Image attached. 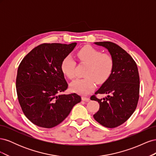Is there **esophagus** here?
I'll return each instance as SVG.
<instances>
[{"label": "esophagus", "mask_w": 156, "mask_h": 156, "mask_svg": "<svg viewBox=\"0 0 156 156\" xmlns=\"http://www.w3.org/2000/svg\"><path fill=\"white\" fill-rule=\"evenodd\" d=\"M82 100L84 101H88L90 100V98L87 97H82Z\"/></svg>", "instance_id": "1"}]
</instances>
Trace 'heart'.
<instances>
[{
  "mask_svg": "<svg viewBox=\"0 0 156 156\" xmlns=\"http://www.w3.org/2000/svg\"><path fill=\"white\" fill-rule=\"evenodd\" d=\"M77 56L81 63L88 65L85 72L86 78L75 80L71 84L72 90L86 95L95 88L96 81L101 84L110 77L115 66V60L111 55L102 52L92 46H85L79 49ZM61 68L69 79L77 76L76 62L71 56L63 59Z\"/></svg>",
  "mask_w": 156,
  "mask_h": 156,
  "instance_id": "1",
  "label": "heart"
}]
</instances>
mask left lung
I'll use <instances>...</instances> for the list:
<instances>
[{
    "mask_svg": "<svg viewBox=\"0 0 156 156\" xmlns=\"http://www.w3.org/2000/svg\"><path fill=\"white\" fill-rule=\"evenodd\" d=\"M108 49L115 60L110 77L90 97L100 103V109L94 115L98 123L108 128H114L129 119L139 98L140 81L137 66L133 58L119 45L111 41L94 43ZM106 93L108 96L98 99L96 94Z\"/></svg>",
    "mask_w": 156,
    "mask_h": 156,
    "instance_id": "8db88e82",
    "label": "left lung"
}]
</instances>
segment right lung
<instances>
[{
    "instance_id": "obj_1",
    "label": "right lung",
    "mask_w": 156,
    "mask_h": 156,
    "mask_svg": "<svg viewBox=\"0 0 156 156\" xmlns=\"http://www.w3.org/2000/svg\"><path fill=\"white\" fill-rule=\"evenodd\" d=\"M77 43L42 44L28 53L17 69L16 90L21 109L33 124L52 128L81 101L77 94H63L68 84L61 64Z\"/></svg>"
}]
</instances>
